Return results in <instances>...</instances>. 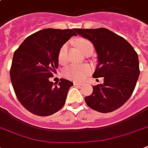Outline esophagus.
Wrapping results in <instances>:
<instances>
[{
    "instance_id": "obj_1",
    "label": "esophagus",
    "mask_w": 148,
    "mask_h": 148,
    "mask_svg": "<svg viewBox=\"0 0 148 148\" xmlns=\"http://www.w3.org/2000/svg\"><path fill=\"white\" fill-rule=\"evenodd\" d=\"M74 85H76V86H81V85H82V84L81 83H79V82H74Z\"/></svg>"
}]
</instances>
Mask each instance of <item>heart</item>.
Instances as JSON below:
<instances>
[{"label":"heart","instance_id":"1","mask_svg":"<svg viewBox=\"0 0 148 148\" xmlns=\"http://www.w3.org/2000/svg\"><path fill=\"white\" fill-rule=\"evenodd\" d=\"M75 44L84 53L89 50H94V46L90 40L85 38H77ZM67 44H64L60 47L58 53V60L61 64L66 62L67 60ZM90 67L89 64H71L64 70V74L68 79L74 81H80L90 71Z\"/></svg>","mask_w":148,"mask_h":148}]
</instances>
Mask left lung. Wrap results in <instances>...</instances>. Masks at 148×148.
<instances>
[{"label": "left lung", "mask_w": 148, "mask_h": 148, "mask_svg": "<svg viewBox=\"0 0 148 148\" xmlns=\"http://www.w3.org/2000/svg\"><path fill=\"white\" fill-rule=\"evenodd\" d=\"M79 35L93 43L98 64L93 77H103V83L93 87L84 97L89 108L109 113L121 108L134 92L140 74L138 53L124 38L108 29H78Z\"/></svg>", "instance_id": "left-lung-1"}]
</instances>
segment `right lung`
Returning a JSON list of instances; mask_svg holds the SVG:
<instances>
[{
	"mask_svg": "<svg viewBox=\"0 0 148 148\" xmlns=\"http://www.w3.org/2000/svg\"><path fill=\"white\" fill-rule=\"evenodd\" d=\"M75 28L43 29L22 42L13 56L10 81L19 102L38 116H49L64 105L73 83L60 78L53 84L49 77L58 67L60 47L76 36Z\"/></svg>",
	"mask_w": 148,
	"mask_h": 148,
	"instance_id": "1",
	"label": "right lung"
}]
</instances>
